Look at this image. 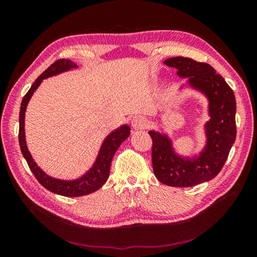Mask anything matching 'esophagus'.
Segmentation results:
<instances>
[{"label":"esophagus","instance_id":"1","mask_svg":"<svg viewBox=\"0 0 257 257\" xmlns=\"http://www.w3.org/2000/svg\"><path fill=\"white\" fill-rule=\"evenodd\" d=\"M132 124L135 129H145L150 125V120L145 115H136L133 118Z\"/></svg>","mask_w":257,"mask_h":257}]
</instances>
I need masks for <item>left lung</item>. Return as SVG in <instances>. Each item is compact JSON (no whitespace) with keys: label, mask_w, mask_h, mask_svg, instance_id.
<instances>
[{"label":"left lung","mask_w":257,"mask_h":257,"mask_svg":"<svg viewBox=\"0 0 257 257\" xmlns=\"http://www.w3.org/2000/svg\"><path fill=\"white\" fill-rule=\"evenodd\" d=\"M164 63L176 68L178 76L188 78L190 86L205 94L211 119L205 124V149L194 159L181 158L165 135L150 132L154 175L171 187L196 186L217 176L228 159L237 134L236 98L223 77L210 64L184 56L168 59Z\"/></svg>","instance_id":"1"}]
</instances>
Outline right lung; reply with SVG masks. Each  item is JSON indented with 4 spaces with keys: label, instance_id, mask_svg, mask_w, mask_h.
I'll return each mask as SVG.
<instances>
[{
    "label": "right lung",
    "instance_id": "1",
    "mask_svg": "<svg viewBox=\"0 0 257 257\" xmlns=\"http://www.w3.org/2000/svg\"><path fill=\"white\" fill-rule=\"evenodd\" d=\"M77 68V64L72 61L68 59H60L56 60L54 63H52L51 66L46 69V70L42 73V75L35 80L34 84L30 87V89L25 95L21 102L20 106V113H19V145L21 153H23L24 158L26 159L28 163V167L34 176L36 177L38 182L46 188L47 190L52 191V193L62 195V196L67 197H78V196H84V195L92 194L94 191L101 188V187L105 184L108 175H110V167H111V161L113 155L119 149V146L122 144L125 139L129 137L130 135V128L127 124L122 125L118 129H115L114 132H112L108 136L105 138V141L103 142V145L99 151L98 156L93 168L82 176L79 179L76 180H60L52 178L49 175L42 170L38 165L35 163L32 155H30L29 151L27 149V144H26V137H25V112L27 104L29 102L30 97L33 96L35 90L37 89V87L41 85V82L45 78H49L52 76L59 75L61 72L68 71L70 69Z\"/></svg>",
    "mask_w": 257,
    "mask_h": 257
}]
</instances>
